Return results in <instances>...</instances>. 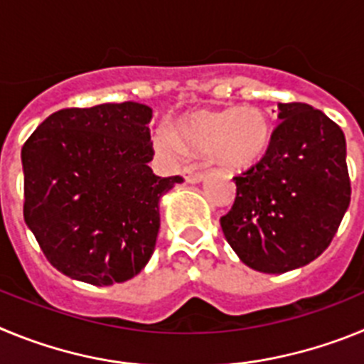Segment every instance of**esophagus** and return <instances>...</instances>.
<instances>
[{
    "mask_svg": "<svg viewBox=\"0 0 364 364\" xmlns=\"http://www.w3.org/2000/svg\"><path fill=\"white\" fill-rule=\"evenodd\" d=\"M184 178H186V182H188V184H198V182L204 178V173L193 171V169H186Z\"/></svg>",
    "mask_w": 364,
    "mask_h": 364,
    "instance_id": "obj_1",
    "label": "esophagus"
}]
</instances>
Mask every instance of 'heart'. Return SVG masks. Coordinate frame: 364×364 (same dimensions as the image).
<instances>
[{"mask_svg": "<svg viewBox=\"0 0 364 364\" xmlns=\"http://www.w3.org/2000/svg\"><path fill=\"white\" fill-rule=\"evenodd\" d=\"M273 142V124L260 107H231L222 111L198 109L176 118L169 131L160 129L154 147L169 160L184 151L210 153L218 166L244 171L264 160Z\"/></svg>", "mask_w": 364, "mask_h": 364, "instance_id": "heart-1", "label": "heart"}]
</instances>
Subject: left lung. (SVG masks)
Listing matches in <instances>:
<instances>
[{"instance_id":"1","label":"left lung","mask_w":364,"mask_h":364,"mask_svg":"<svg viewBox=\"0 0 364 364\" xmlns=\"http://www.w3.org/2000/svg\"><path fill=\"white\" fill-rule=\"evenodd\" d=\"M279 127L262 162L235 176L237 197L220 218L244 264L284 273L310 264L332 242L350 205L346 140L308 104H279Z\"/></svg>"}]
</instances>
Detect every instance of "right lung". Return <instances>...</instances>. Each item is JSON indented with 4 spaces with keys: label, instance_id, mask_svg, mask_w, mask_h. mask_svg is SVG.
Wrapping results in <instances>:
<instances>
[{
    "label": "right lung",
    "instance_id": "right-lung-1",
    "mask_svg": "<svg viewBox=\"0 0 364 364\" xmlns=\"http://www.w3.org/2000/svg\"><path fill=\"white\" fill-rule=\"evenodd\" d=\"M151 109L136 102L62 109L21 149L23 217L50 264L95 286L142 272L160 198L184 180L153 173Z\"/></svg>",
    "mask_w": 364,
    "mask_h": 364
}]
</instances>
